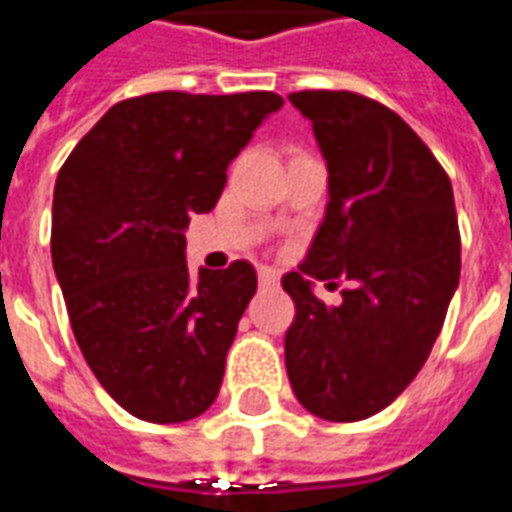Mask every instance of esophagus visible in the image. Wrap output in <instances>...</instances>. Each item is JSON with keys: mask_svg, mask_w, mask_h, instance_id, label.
I'll return each mask as SVG.
<instances>
[{"mask_svg": "<svg viewBox=\"0 0 512 512\" xmlns=\"http://www.w3.org/2000/svg\"><path fill=\"white\" fill-rule=\"evenodd\" d=\"M257 277H260V288H274V285L279 282L277 271H274V268H266V266L257 271Z\"/></svg>", "mask_w": 512, "mask_h": 512, "instance_id": "obj_1", "label": "esophagus"}]
</instances>
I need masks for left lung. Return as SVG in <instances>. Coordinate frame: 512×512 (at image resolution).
<instances>
[{"instance_id": "left-lung-1", "label": "left lung", "mask_w": 512, "mask_h": 512, "mask_svg": "<svg viewBox=\"0 0 512 512\" xmlns=\"http://www.w3.org/2000/svg\"><path fill=\"white\" fill-rule=\"evenodd\" d=\"M288 101L312 123L329 202L307 260L282 279L296 301L285 367L310 414L356 422L417 376L461 277L452 183L428 145L386 106L356 93L304 90ZM351 278L337 308L312 278Z\"/></svg>"}]
</instances>
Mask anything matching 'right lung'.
I'll return each instance as SVG.
<instances>
[{
    "instance_id": "right-lung-1",
    "label": "right lung",
    "mask_w": 512,
    "mask_h": 512,
    "mask_svg": "<svg viewBox=\"0 0 512 512\" xmlns=\"http://www.w3.org/2000/svg\"><path fill=\"white\" fill-rule=\"evenodd\" d=\"M277 93H150L120 101L73 147L54 186L51 263L87 365L128 414L208 411L255 268L186 266L191 213L216 208L227 167L282 109Z\"/></svg>"
}]
</instances>
